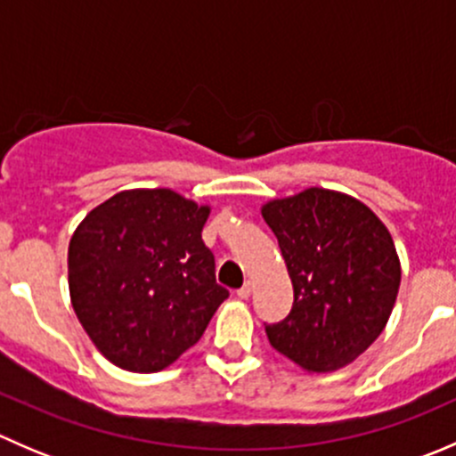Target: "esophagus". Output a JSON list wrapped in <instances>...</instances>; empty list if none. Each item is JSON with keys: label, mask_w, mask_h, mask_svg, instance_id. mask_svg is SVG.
<instances>
[{"label": "esophagus", "mask_w": 456, "mask_h": 456, "mask_svg": "<svg viewBox=\"0 0 456 456\" xmlns=\"http://www.w3.org/2000/svg\"><path fill=\"white\" fill-rule=\"evenodd\" d=\"M251 291H254V282H251V280H247V282L242 284V289H238V297L247 300V297L251 296Z\"/></svg>", "instance_id": "obj_1"}]
</instances>
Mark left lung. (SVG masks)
Here are the masks:
<instances>
[{"label": "left lung", "instance_id": "1", "mask_svg": "<svg viewBox=\"0 0 456 456\" xmlns=\"http://www.w3.org/2000/svg\"><path fill=\"white\" fill-rule=\"evenodd\" d=\"M293 284L291 314L265 326L271 346L306 372L353 364L393 314L402 262L364 202L324 187L265 202Z\"/></svg>", "mask_w": 456, "mask_h": 456}]
</instances>
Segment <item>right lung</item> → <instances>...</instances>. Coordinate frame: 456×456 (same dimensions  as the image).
<instances>
[{
    "mask_svg": "<svg viewBox=\"0 0 456 456\" xmlns=\"http://www.w3.org/2000/svg\"><path fill=\"white\" fill-rule=\"evenodd\" d=\"M209 211L172 190H126L96 205L72 233V309L118 369H167L227 300L200 236Z\"/></svg>",
    "mask_w": 456,
    "mask_h": 456,
    "instance_id": "add662e5",
    "label": "right lung"
}]
</instances>
